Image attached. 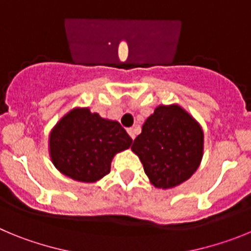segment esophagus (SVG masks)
<instances>
[{
	"instance_id": "34e87169",
	"label": "esophagus",
	"mask_w": 251,
	"mask_h": 251,
	"mask_svg": "<svg viewBox=\"0 0 251 251\" xmlns=\"http://www.w3.org/2000/svg\"><path fill=\"white\" fill-rule=\"evenodd\" d=\"M127 132H128V135H130L131 139H132V140H134L135 137H136V132H135V130L132 127L127 128Z\"/></svg>"
}]
</instances>
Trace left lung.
<instances>
[{
	"mask_svg": "<svg viewBox=\"0 0 251 251\" xmlns=\"http://www.w3.org/2000/svg\"><path fill=\"white\" fill-rule=\"evenodd\" d=\"M131 150L153 186L173 189L190 179L200 166L204 131L177 103L159 105L145 120Z\"/></svg>",
	"mask_w": 251,
	"mask_h": 251,
	"instance_id": "obj_1",
	"label": "left lung"
}]
</instances>
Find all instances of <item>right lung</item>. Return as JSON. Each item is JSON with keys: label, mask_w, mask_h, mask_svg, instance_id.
Here are the masks:
<instances>
[{"label": "right lung", "mask_w": 251, "mask_h": 251, "mask_svg": "<svg viewBox=\"0 0 251 251\" xmlns=\"http://www.w3.org/2000/svg\"><path fill=\"white\" fill-rule=\"evenodd\" d=\"M131 144L132 139L117 121L103 119L89 107H75L50 132L49 152L61 174L90 184L107 175L115 155Z\"/></svg>", "instance_id": "obj_1"}]
</instances>
